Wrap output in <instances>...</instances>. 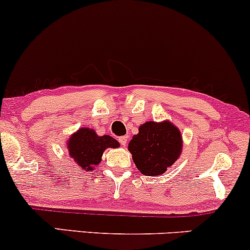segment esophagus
<instances>
[{"label":"esophagus","instance_id":"34e87169","mask_svg":"<svg viewBox=\"0 0 250 250\" xmlns=\"http://www.w3.org/2000/svg\"><path fill=\"white\" fill-rule=\"evenodd\" d=\"M127 141H128L127 136H121V137H119V142L121 143L122 146H125V145H127Z\"/></svg>","mask_w":250,"mask_h":250}]
</instances>
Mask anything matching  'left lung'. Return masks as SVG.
I'll use <instances>...</instances> for the list:
<instances>
[{
  "label": "left lung",
  "mask_w": 250,
  "mask_h": 250,
  "mask_svg": "<svg viewBox=\"0 0 250 250\" xmlns=\"http://www.w3.org/2000/svg\"><path fill=\"white\" fill-rule=\"evenodd\" d=\"M129 151L137 169L148 176L166 173L179 159L182 149L180 130L173 123L147 122L129 142Z\"/></svg>",
  "instance_id": "obj_1"
}]
</instances>
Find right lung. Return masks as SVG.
Listing matches in <instances>:
<instances>
[{"label": "right lung", "instance_id": "1", "mask_svg": "<svg viewBox=\"0 0 250 250\" xmlns=\"http://www.w3.org/2000/svg\"><path fill=\"white\" fill-rule=\"evenodd\" d=\"M119 142L111 136H97L93 129L81 128L68 142L69 155L85 170H93L101 162L103 151L107 148H117Z\"/></svg>", "mask_w": 250, "mask_h": 250}]
</instances>
